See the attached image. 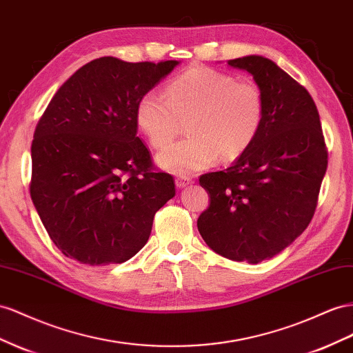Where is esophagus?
<instances>
[{"label": "esophagus", "instance_id": "esophagus-1", "mask_svg": "<svg viewBox=\"0 0 353 353\" xmlns=\"http://www.w3.org/2000/svg\"><path fill=\"white\" fill-rule=\"evenodd\" d=\"M190 183H192V179H190L188 176H176L175 178V185L178 188H184L185 185H188Z\"/></svg>", "mask_w": 353, "mask_h": 353}]
</instances>
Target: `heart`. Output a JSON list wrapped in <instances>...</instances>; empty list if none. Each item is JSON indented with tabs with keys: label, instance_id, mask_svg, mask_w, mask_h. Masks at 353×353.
<instances>
[{
	"label": "heart",
	"instance_id": "b5f03b06",
	"mask_svg": "<svg viewBox=\"0 0 353 353\" xmlns=\"http://www.w3.org/2000/svg\"><path fill=\"white\" fill-rule=\"evenodd\" d=\"M165 97L147 92L139 98L135 120L154 148H163L187 120L190 135L165 148L157 163L172 174L188 175L218 157L233 161L259 135L265 101L259 84L206 66H193L170 80Z\"/></svg>",
	"mask_w": 353,
	"mask_h": 353
}]
</instances>
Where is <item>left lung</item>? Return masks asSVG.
<instances>
[{
  "mask_svg": "<svg viewBox=\"0 0 353 353\" xmlns=\"http://www.w3.org/2000/svg\"><path fill=\"white\" fill-rule=\"evenodd\" d=\"M260 85L265 111L259 135L224 170L200 175L211 197L197 228L228 260H269L306 230L318 205L328 151L310 93L263 56L228 61Z\"/></svg>",
  "mask_w": 353,
  "mask_h": 353,
  "instance_id": "left-lung-1",
  "label": "left lung"
}]
</instances>
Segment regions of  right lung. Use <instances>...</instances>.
<instances>
[{"label":"right lung","instance_id":"add662e5","mask_svg":"<svg viewBox=\"0 0 353 353\" xmlns=\"http://www.w3.org/2000/svg\"><path fill=\"white\" fill-rule=\"evenodd\" d=\"M178 61L85 63L37 123L30 193L53 243L89 265L119 264L147 243L154 215L175 196L137 137L142 94Z\"/></svg>","mask_w":353,"mask_h":353}]
</instances>
